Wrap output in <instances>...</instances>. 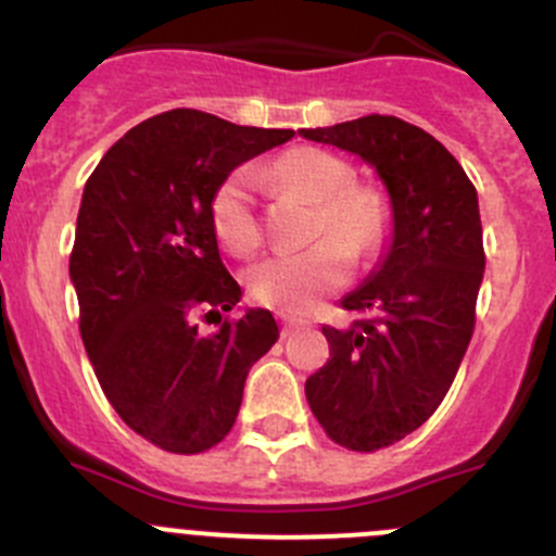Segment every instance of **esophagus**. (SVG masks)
Wrapping results in <instances>:
<instances>
[{"label":"esophagus","mask_w":556,"mask_h":556,"mask_svg":"<svg viewBox=\"0 0 556 556\" xmlns=\"http://www.w3.org/2000/svg\"><path fill=\"white\" fill-rule=\"evenodd\" d=\"M279 326H282V333L285 337H288L290 331H293V328H299L301 326V320L299 317H293V315H285V312H279Z\"/></svg>","instance_id":"34e87169"}]
</instances>
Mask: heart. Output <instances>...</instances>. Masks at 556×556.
I'll use <instances>...</instances> for the list:
<instances>
[{"mask_svg": "<svg viewBox=\"0 0 556 556\" xmlns=\"http://www.w3.org/2000/svg\"><path fill=\"white\" fill-rule=\"evenodd\" d=\"M263 179L274 187H293L315 201L309 233L320 239L304 250H285L255 263L247 274V290L268 309L304 315L323 295L348 282L353 255L369 261L388 244L393 206L380 187L350 181V165L323 149L304 147L282 154L263 168ZM208 214L225 250L239 257L261 250L263 219L252 170H233L214 190Z\"/></svg>", "mask_w": 556, "mask_h": 556, "instance_id": "b5f03b06", "label": "heart"}]
</instances>
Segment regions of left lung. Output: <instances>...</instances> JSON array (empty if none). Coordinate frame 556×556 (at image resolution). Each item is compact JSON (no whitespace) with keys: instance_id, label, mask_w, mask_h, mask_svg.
<instances>
[{"instance_id":"1","label":"left lung","mask_w":556,"mask_h":556,"mask_svg":"<svg viewBox=\"0 0 556 556\" xmlns=\"http://www.w3.org/2000/svg\"><path fill=\"white\" fill-rule=\"evenodd\" d=\"M301 135L364 157L391 192V250L342 299L350 326H323L331 358L304 388L333 443L371 454L427 421L465 358L486 266L478 195L438 138L396 116L369 113Z\"/></svg>"}]
</instances>
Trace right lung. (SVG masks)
Instances as JSON below:
<instances>
[{"instance_id":"add662e5","label":"right lung","mask_w":556,"mask_h":556,"mask_svg":"<svg viewBox=\"0 0 556 556\" xmlns=\"http://www.w3.org/2000/svg\"><path fill=\"white\" fill-rule=\"evenodd\" d=\"M290 138L176 108L124 132L84 187L70 252L80 339L118 418L168 454L228 438L250 366L279 337L268 309L223 317L241 288L208 208L236 165Z\"/></svg>"}]
</instances>
